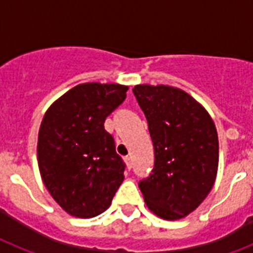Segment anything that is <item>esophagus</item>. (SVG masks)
<instances>
[{
    "label": "esophagus",
    "instance_id": "1",
    "mask_svg": "<svg viewBox=\"0 0 253 253\" xmlns=\"http://www.w3.org/2000/svg\"><path fill=\"white\" fill-rule=\"evenodd\" d=\"M125 162H126L127 168H128V169L132 168V160H131L130 156H126V158H125Z\"/></svg>",
    "mask_w": 253,
    "mask_h": 253
}]
</instances>
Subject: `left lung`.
Instances as JSON below:
<instances>
[{"mask_svg":"<svg viewBox=\"0 0 253 253\" xmlns=\"http://www.w3.org/2000/svg\"><path fill=\"white\" fill-rule=\"evenodd\" d=\"M154 143L155 166L139 182L151 211L177 220L194 211L215 182L219 144L211 117L192 95L168 85H135Z\"/></svg>","mask_w":253,"mask_h":253,"instance_id":"8db88e82","label":"left lung"}]
</instances>
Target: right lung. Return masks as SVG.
Returning a JSON list of instances; mask_svg holds the SVG:
<instances>
[{"label":"right lung","mask_w":253,"mask_h":253,"mask_svg":"<svg viewBox=\"0 0 253 253\" xmlns=\"http://www.w3.org/2000/svg\"><path fill=\"white\" fill-rule=\"evenodd\" d=\"M127 90L119 84H80L57 98L43 117L37 148L42 180L71 215H99L123 182L126 164L103 123Z\"/></svg>","instance_id":"add662e5"}]
</instances>
